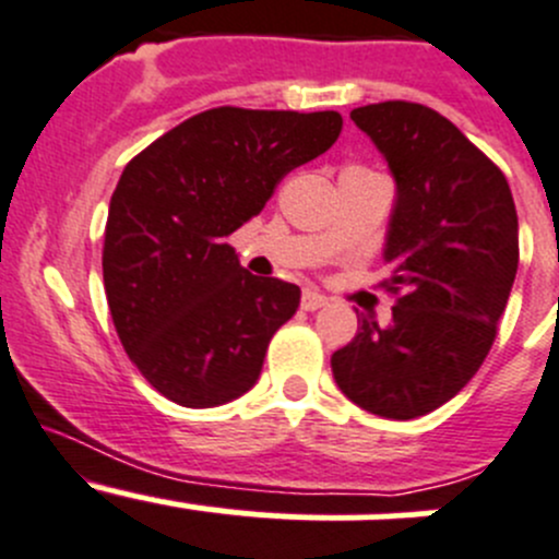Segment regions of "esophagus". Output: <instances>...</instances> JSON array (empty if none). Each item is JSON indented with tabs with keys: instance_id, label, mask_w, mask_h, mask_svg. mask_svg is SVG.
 I'll return each mask as SVG.
<instances>
[{
	"instance_id": "1",
	"label": "esophagus",
	"mask_w": 559,
	"mask_h": 559,
	"mask_svg": "<svg viewBox=\"0 0 559 559\" xmlns=\"http://www.w3.org/2000/svg\"><path fill=\"white\" fill-rule=\"evenodd\" d=\"M325 304H329V298H325L323 293H318V290H304V296H301V309H307V312H314V309L325 307Z\"/></svg>"
}]
</instances>
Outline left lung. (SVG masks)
<instances>
[{
  "label": "left lung",
  "instance_id": "8db88e82",
  "mask_svg": "<svg viewBox=\"0 0 559 559\" xmlns=\"http://www.w3.org/2000/svg\"><path fill=\"white\" fill-rule=\"evenodd\" d=\"M350 119L396 181L383 247L396 304L385 325L358 318L331 372L358 407L407 421L445 405L484 364L516 277V206L502 170L438 110L389 99Z\"/></svg>",
  "mask_w": 559,
  "mask_h": 559
}]
</instances>
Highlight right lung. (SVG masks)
<instances>
[{
	"mask_svg": "<svg viewBox=\"0 0 559 559\" xmlns=\"http://www.w3.org/2000/svg\"><path fill=\"white\" fill-rule=\"evenodd\" d=\"M340 132L336 110L223 105L127 163L105 223V296L127 356L165 400L217 407L258 383L301 290L247 272L225 239Z\"/></svg>",
	"mask_w": 559,
	"mask_h": 559,
	"instance_id": "1",
	"label": "right lung"
}]
</instances>
